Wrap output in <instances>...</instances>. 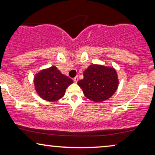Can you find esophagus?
Listing matches in <instances>:
<instances>
[{"mask_svg":"<svg viewBox=\"0 0 155 155\" xmlns=\"http://www.w3.org/2000/svg\"><path fill=\"white\" fill-rule=\"evenodd\" d=\"M73 81L75 82V83H77L78 81V76H76V77H75L73 78Z\"/></svg>","mask_w":155,"mask_h":155,"instance_id":"34e87169","label":"esophagus"}]
</instances>
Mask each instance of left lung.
I'll use <instances>...</instances> for the list:
<instances>
[{
  "mask_svg": "<svg viewBox=\"0 0 155 155\" xmlns=\"http://www.w3.org/2000/svg\"><path fill=\"white\" fill-rule=\"evenodd\" d=\"M84 78L78 82L87 98L102 102L113 95L118 86V75L114 68L91 65L83 73Z\"/></svg>",
  "mask_w": 155,
  "mask_h": 155,
  "instance_id": "1",
  "label": "left lung"
}]
</instances>
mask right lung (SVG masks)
Returning a JSON list of instances; mask_svg holds the SVG:
<instances>
[{"label":"right lung","instance_id":"1","mask_svg":"<svg viewBox=\"0 0 155 155\" xmlns=\"http://www.w3.org/2000/svg\"><path fill=\"white\" fill-rule=\"evenodd\" d=\"M73 81L61 73L56 66L42 70L34 78L37 94L48 101L58 100L64 96L65 90Z\"/></svg>","mask_w":155,"mask_h":155}]
</instances>
